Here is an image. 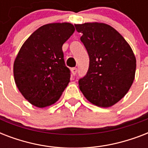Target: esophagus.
I'll list each match as a JSON object with an SVG mask.
<instances>
[{"instance_id":"obj_1","label":"esophagus","mask_w":148,"mask_h":148,"mask_svg":"<svg viewBox=\"0 0 148 148\" xmlns=\"http://www.w3.org/2000/svg\"><path fill=\"white\" fill-rule=\"evenodd\" d=\"M77 67H73V68H71V73L73 75H75L77 74Z\"/></svg>"}]
</instances>
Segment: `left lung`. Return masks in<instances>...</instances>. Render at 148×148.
<instances>
[{"mask_svg": "<svg viewBox=\"0 0 148 148\" xmlns=\"http://www.w3.org/2000/svg\"><path fill=\"white\" fill-rule=\"evenodd\" d=\"M90 58L89 69L79 81L86 99L110 108L128 92L134 80L136 58L131 46L110 25L99 22L74 24Z\"/></svg>", "mask_w": 148, "mask_h": 148, "instance_id": "8db88e82", "label": "left lung"}]
</instances>
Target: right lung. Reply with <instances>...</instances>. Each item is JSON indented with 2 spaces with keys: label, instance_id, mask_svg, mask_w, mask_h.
I'll return each mask as SVG.
<instances>
[{
  "label": "right lung",
  "instance_id": "obj_1",
  "mask_svg": "<svg viewBox=\"0 0 148 148\" xmlns=\"http://www.w3.org/2000/svg\"><path fill=\"white\" fill-rule=\"evenodd\" d=\"M75 31L71 23H51L36 30L21 47L14 63L18 90L32 105L55 103L70 82L62 46Z\"/></svg>",
  "mask_w": 148,
  "mask_h": 148
}]
</instances>
